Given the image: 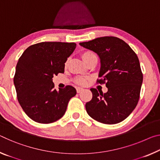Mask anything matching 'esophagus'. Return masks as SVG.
I'll return each instance as SVG.
<instances>
[{"label":"esophagus","mask_w":160,"mask_h":160,"mask_svg":"<svg viewBox=\"0 0 160 160\" xmlns=\"http://www.w3.org/2000/svg\"><path fill=\"white\" fill-rule=\"evenodd\" d=\"M76 90H77V92H78V93H80V92H82V91L83 90V88H76Z\"/></svg>","instance_id":"esophagus-1"}]
</instances>
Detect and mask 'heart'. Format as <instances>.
<instances>
[{
    "instance_id": "heart-1",
    "label": "heart",
    "mask_w": 160,
    "mask_h": 160,
    "mask_svg": "<svg viewBox=\"0 0 160 160\" xmlns=\"http://www.w3.org/2000/svg\"><path fill=\"white\" fill-rule=\"evenodd\" d=\"M96 56V55L92 51H90V50H87V51H85L83 52L82 54H81V58H82L83 61H84L85 63L87 62L88 60H90L91 58ZM68 61L66 62L65 63V65L68 64ZM87 78H83V77H78L76 78L75 79V81L76 83H78V84L81 85H85L86 83H87Z\"/></svg>"
}]
</instances>
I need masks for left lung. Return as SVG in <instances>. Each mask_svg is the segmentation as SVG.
<instances>
[{"label":"left lung","mask_w":160,"mask_h":160,"mask_svg":"<svg viewBox=\"0 0 160 160\" xmlns=\"http://www.w3.org/2000/svg\"><path fill=\"white\" fill-rule=\"evenodd\" d=\"M81 46L92 50L100 58V79L108 92L91 88L92 98L85 104L91 118L103 124L112 125L123 121L138 105L143 80L138 55L128 43L113 36L100 37Z\"/></svg>","instance_id":"left-lung-1"}]
</instances>
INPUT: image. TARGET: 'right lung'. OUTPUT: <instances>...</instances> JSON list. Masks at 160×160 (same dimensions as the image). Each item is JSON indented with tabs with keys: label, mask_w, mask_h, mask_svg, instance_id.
<instances>
[{
	"label": "right lung",
	"mask_w": 160,
	"mask_h": 160,
	"mask_svg": "<svg viewBox=\"0 0 160 160\" xmlns=\"http://www.w3.org/2000/svg\"><path fill=\"white\" fill-rule=\"evenodd\" d=\"M75 42H42L32 45L18 61L13 82L18 100L25 114L42 124L52 123L64 115L68 102L76 95L71 85L57 91L52 78L63 73Z\"/></svg>",
	"instance_id": "obj_1"
}]
</instances>
